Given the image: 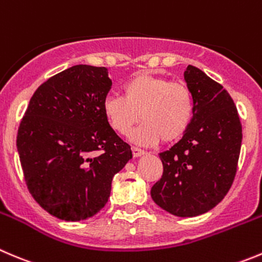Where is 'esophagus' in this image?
Wrapping results in <instances>:
<instances>
[{"mask_svg":"<svg viewBox=\"0 0 262 262\" xmlns=\"http://www.w3.org/2000/svg\"><path fill=\"white\" fill-rule=\"evenodd\" d=\"M132 154H133L134 157H139V156H143V155H146V151L138 148V147H132Z\"/></svg>","mask_w":262,"mask_h":262,"instance_id":"34e87169","label":"esophagus"}]
</instances>
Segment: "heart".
<instances>
[{"instance_id":"b5f03b06","label":"heart","mask_w":262,"mask_h":262,"mask_svg":"<svg viewBox=\"0 0 262 262\" xmlns=\"http://www.w3.org/2000/svg\"><path fill=\"white\" fill-rule=\"evenodd\" d=\"M103 113L111 128L123 136L142 119L143 124L132 134L136 143L155 144L161 139L164 143H174L187 133L194 103L185 83L138 73L124 85V97H106Z\"/></svg>"}]
</instances>
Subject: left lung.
<instances>
[{
    "label": "left lung",
    "mask_w": 262,
    "mask_h": 262,
    "mask_svg": "<svg viewBox=\"0 0 262 262\" xmlns=\"http://www.w3.org/2000/svg\"><path fill=\"white\" fill-rule=\"evenodd\" d=\"M184 79L194 103L187 133L160 154L164 171L151 188L155 204L175 216L214 209L233 184L238 167L242 124L234 101L220 83L188 65Z\"/></svg>",
    "instance_id": "8db88e82"
}]
</instances>
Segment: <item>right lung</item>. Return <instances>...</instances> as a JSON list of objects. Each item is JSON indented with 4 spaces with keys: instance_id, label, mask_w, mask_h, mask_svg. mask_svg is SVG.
Masks as SVG:
<instances>
[{
    "instance_id": "1",
    "label": "right lung",
    "mask_w": 262,
    "mask_h": 262,
    "mask_svg": "<svg viewBox=\"0 0 262 262\" xmlns=\"http://www.w3.org/2000/svg\"><path fill=\"white\" fill-rule=\"evenodd\" d=\"M106 68L75 65L32 96L16 137L25 184L40 207L67 222L92 217L107 204L111 182L132 149L108 124Z\"/></svg>"
}]
</instances>
